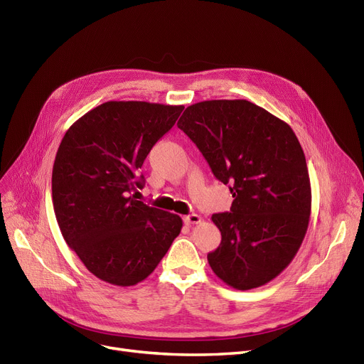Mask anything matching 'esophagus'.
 <instances>
[{"instance_id":"34e87169","label":"esophagus","mask_w":364,"mask_h":364,"mask_svg":"<svg viewBox=\"0 0 364 364\" xmlns=\"http://www.w3.org/2000/svg\"><path fill=\"white\" fill-rule=\"evenodd\" d=\"M183 220H184V223H186L187 225H192V224L200 223L202 218H200L198 214H190V215H186Z\"/></svg>"}]
</instances>
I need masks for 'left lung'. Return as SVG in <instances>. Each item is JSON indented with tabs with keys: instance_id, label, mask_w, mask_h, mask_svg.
<instances>
[{
	"instance_id": "8db88e82",
	"label": "left lung",
	"mask_w": 364,
	"mask_h": 364,
	"mask_svg": "<svg viewBox=\"0 0 364 364\" xmlns=\"http://www.w3.org/2000/svg\"><path fill=\"white\" fill-rule=\"evenodd\" d=\"M213 174L230 186V213L214 214L221 243L213 272L239 291L277 277L296 255L311 214L304 150L292 128L247 100H206L178 121Z\"/></svg>"
}]
</instances>
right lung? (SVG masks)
Segmentation results:
<instances>
[{"mask_svg": "<svg viewBox=\"0 0 364 364\" xmlns=\"http://www.w3.org/2000/svg\"><path fill=\"white\" fill-rule=\"evenodd\" d=\"M184 106L106 102L66 131L53 165V206L63 239L88 272L132 286L156 269L183 220L134 199L146 156Z\"/></svg>", "mask_w": 364, "mask_h": 364, "instance_id": "obj_1", "label": "right lung"}]
</instances>
